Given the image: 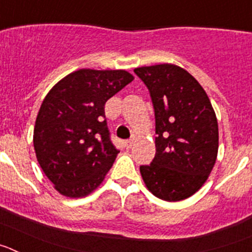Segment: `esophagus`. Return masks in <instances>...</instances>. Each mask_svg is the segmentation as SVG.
<instances>
[{"label": "esophagus", "mask_w": 252, "mask_h": 252, "mask_svg": "<svg viewBox=\"0 0 252 252\" xmlns=\"http://www.w3.org/2000/svg\"><path fill=\"white\" fill-rule=\"evenodd\" d=\"M132 145H133L132 140H127V141H125V148L126 149H130Z\"/></svg>", "instance_id": "1"}]
</instances>
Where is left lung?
I'll return each instance as SVG.
<instances>
[{
    "instance_id": "left-lung-1",
    "label": "left lung",
    "mask_w": 252,
    "mask_h": 252,
    "mask_svg": "<svg viewBox=\"0 0 252 252\" xmlns=\"http://www.w3.org/2000/svg\"><path fill=\"white\" fill-rule=\"evenodd\" d=\"M133 72L150 92L155 111V158L140 166L146 188L162 201L187 199L208 179L218 153V124L203 87L174 64Z\"/></svg>"
}]
</instances>
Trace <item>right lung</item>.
Listing matches in <instances>:
<instances>
[{"label": "right lung", "mask_w": 252, "mask_h": 252, "mask_svg": "<svg viewBox=\"0 0 252 252\" xmlns=\"http://www.w3.org/2000/svg\"><path fill=\"white\" fill-rule=\"evenodd\" d=\"M133 81L126 70L79 69L44 98L34 128L36 159L62 195L82 198L98 188L117 154L104 104Z\"/></svg>", "instance_id": "1"}]
</instances>
